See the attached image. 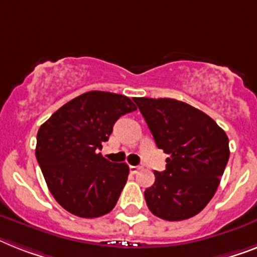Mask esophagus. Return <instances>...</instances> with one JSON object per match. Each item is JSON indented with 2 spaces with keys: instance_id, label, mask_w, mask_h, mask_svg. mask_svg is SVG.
I'll return each mask as SVG.
<instances>
[{
  "instance_id": "obj_1",
  "label": "esophagus",
  "mask_w": 257,
  "mask_h": 257,
  "mask_svg": "<svg viewBox=\"0 0 257 257\" xmlns=\"http://www.w3.org/2000/svg\"><path fill=\"white\" fill-rule=\"evenodd\" d=\"M141 169V167H138V165H130V172L133 173V175H135V173H138V171Z\"/></svg>"
}]
</instances>
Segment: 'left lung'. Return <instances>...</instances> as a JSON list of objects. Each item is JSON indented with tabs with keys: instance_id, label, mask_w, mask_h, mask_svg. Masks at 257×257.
<instances>
[{
	"instance_id": "8db88e82",
	"label": "left lung",
	"mask_w": 257,
	"mask_h": 257,
	"mask_svg": "<svg viewBox=\"0 0 257 257\" xmlns=\"http://www.w3.org/2000/svg\"><path fill=\"white\" fill-rule=\"evenodd\" d=\"M158 148L169 155L164 172L144 192L148 209L165 220L194 217L213 198L227 165L228 138L207 114L172 98H134Z\"/></svg>"
}]
</instances>
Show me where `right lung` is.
<instances>
[{
  "label": "right lung",
  "mask_w": 257,
  "mask_h": 257,
  "mask_svg": "<svg viewBox=\"0 0 257 257\" xmlns=\"http://www.w3.org/2000/svg\"><path fill=\"white\" fill-rule=\"evenodd\" d=\"M137 110L128 97L92 90L71 99L46 120L37 135V160L51 194L81 218L110 213L128 176L126 163L98 152L118 118Z\"/></svg>",
  "instance_id": "right-lung-1"
}]
</instances>
